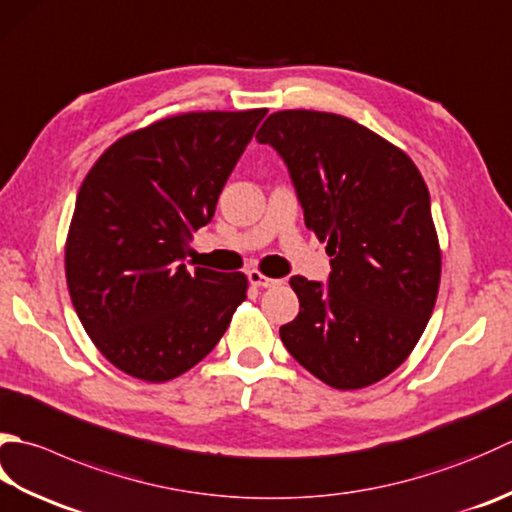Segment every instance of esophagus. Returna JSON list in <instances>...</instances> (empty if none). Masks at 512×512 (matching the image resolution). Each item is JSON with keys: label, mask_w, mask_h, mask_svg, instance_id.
<instances>
[{"label": "esophagus", "mask_w": 512, "mask_h": 512, "mask_svg": "<svg viewBox=\"0 0 512 512\" xmlns=\"http://www.w3.org/2000/svg\"><path fill=\"white\" fill-rule=\"evenodd\" d=\"M248 282L255 288H273L279 284V279L266 277L264 273H259V270H248Z\"/></svg>", "instance_id": "34e87169"}]
</instances>
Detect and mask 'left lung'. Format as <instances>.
Wrapping results in <instances>:
<instances>
[{"label": "left lung", "mask_w": 512, "mask_h": 512, "mask_svg": "<svg viewBox=\"0 0 512 512\" xmlns=\"http://www.w3.org/2000/svg\"><path fill=\"white\" fill-rule=\"evenodd\" d=\"M257 142L286 162L333 257L328 284L290 277L299 315L279 337L328 386L375 384L406 362L435 308L442 250L424 177L402 148L335 113L279 110Z\"/></svg>", "instance_id": "obj_1"}]
</instances>
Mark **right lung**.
<instances>
[{"label":"right lung","mask_w":512,"mask_h":512,"mask_svg":"<svg viewBox=\"0 0 512 512\" xmlns=\"http://www.w3.org/2000/svg\"><path fill=\"white\" fill-rule=\"evenodd\" d=\"M266 108L159 119L117 139L88 170L66 237V282L99 353L150 384L217 346L246 299L244 273L184 259Z\"/></svg>","instance_id":"1"}]
</instances>
